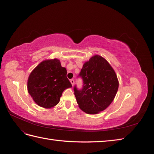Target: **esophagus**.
<instances>
[{
  "instance_id": "esophagus-1",
  "label": "esophagus",
  "mask_w": 154,
  "mask_h": 154,
  "mask_svg": "<svg viewBox=\"0 0 154 154\" xmlns=\"http://www.w3.org/2000/svg\"><path fill=\"white\" fill-rule=\"evenodd\" d=\"M70 82H71V83L72 85H74V80H73V79H71V80H70Z\"/></svg>"
}]
</instances>
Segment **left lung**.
Instances as JSON below:
<instances>
[{"mask_svg":"<svg viewBox=\"0 0 154 154\" xmlns=\"http://www.w3.org/2000/svg\"><path fill=\"white\" fill-rule=\"evenodd\" d=\"M82 88L74 86V95L80 108L85 112L95 114L104 110L113 101L119 82L114 69L99 55L83 64L80 73Z\"/></svg>","mask_w":154,"mask_h":154,"instance_id":"8db88e82","label":"left lung"}]
</instances>
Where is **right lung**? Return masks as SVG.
Segmentation results:
<instances>
[{"label": "right lung", "instance_id": "right-lung-1", "mask_svg": "<svg viewBox=\"0 0 154 154\" xmlns=\"http://www.w3.org/2000/svg\"><path fill=\"white\" fill-rule=\"evenodd\" d=\"M71 87L66 69L58 59L41 62L31 72L27 82V90L35 103L47 109L57 105L63 91Z\"/></svg>", "mask_w": 154, "mask_h": 154}]
</instances>
